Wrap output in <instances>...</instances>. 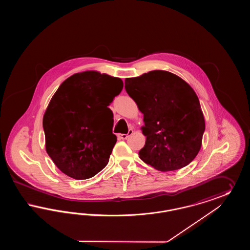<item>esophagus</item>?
<instances>
[{"instance_id": "34e87169", "label": "esophagus", "mask_w": 250, "mask_h": 250, "mask_svg": "<svg viewBox=\"0 0 250 250\" xmlns=\"http://www.w3.org/2000/svg\"><path fill=\"white\" fill-rule=\"evenodd\" d=\"M132 133H133V130H132V129H129L127 134H118V138L121 139V140H126V139L130 136Z\"/></svg>"}]
</instances>
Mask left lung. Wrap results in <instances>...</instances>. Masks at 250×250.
Returning a JSON list of instances; mask_svg holds the SVG:
<instances>
[{
    "label": "left lung",
    "mask_w": 250,
    "mask_h": 250,
    "mask_svg": "<svg viewBox=\"0 0 250 250\" xmlns=\"http://www.w3.org/2000/svg\"><path fill=\"white\" fill-rule=\"evenodd\" d=\"M125 84L143 114L146 142L140 158L161 171L188 165L201 150L205 130L201 104L190 85L163 70L125 79Z\"/></svg>",
    "instance_id": "left-lung-1"
}]
</instances>
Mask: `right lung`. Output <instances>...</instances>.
I'll return each mask as SVG.
<instances>
[{"mask_svg": "<svg viewBox=\"0 0 250 250\" xmlns=\"http://www.w3.org/2000/svg\"><path fill=\"white\" fill-rule=\"evenodd\" d=\"M123 87L119 78L85 71L66 79L52 96L43 117L46 151L67 176L91 178L107 166L117 142L107 106Z\"/></svg>", "mask_w": 250, "mask_h": 250, "instance_id": "obj_1", "label": "right lung"}]
</instances>
